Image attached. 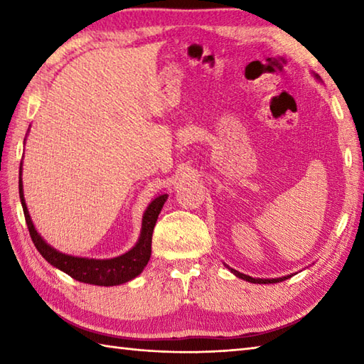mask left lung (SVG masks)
I'll return each mask as SVG.
<instances>
[{
	"label": "left lung",
	"mask_w": 364,
	"mask_h": 364,
	"mask_svg": "<svg viewBox=\"0 0 364 364\" xmlns=\"http://www.w3.org/2000/svg\"><path fill=\"white\" fill-rule=\"evenodd\" d=\"M316 78H319L318 75H316ZM230 269V267H228ZM231 272H233L236 277H239V278H242V280H245V282H250V283H258V284H267V283H278V282H283V280H288V278L291 277V275H286V277H280V278H253V277H249V275H245V274H241V272H237V270H235V269H230Z\"/></svg>",
	"instance_id": "obj_1"
}]
</instances>
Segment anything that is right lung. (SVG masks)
Listing matches in <instances>:
<instances>
[{
  "label": "right lung",
  "mask_w": 364,
  "mask_h": 364,
  "mask_svg": "<svg viewBox=\"0 0 364 364\" xmlns=\"http://www.w3.org/2000/svg\"><path fill=\"white\" fill-rule=\"evenodd\" d=\"M18 191H20V200L23 206V213H25L26 225L29 230L31 239L36 245V249L41 252L42 257L50 262L51 266L63 270L67 275H70L75 280L81 283L97 284V286H117L122 283H127L133 280L137 275H141L146 262L150 259L151 255V236L153 228L156 225L158 215L164 206L167 200V194H162L156 197L146 208L142 218V230L141 236H139L137 244L129 252L120 255L111 259H94V258H80L72 257V255L60 253L56 249H53L50 244L43 241V237L37 233L31 215L28 213V208L25 203V197H23V183H21V167H20V178H18Z\"/></svg>",
  "instance_id": "obj_1"
}]
</instances>
